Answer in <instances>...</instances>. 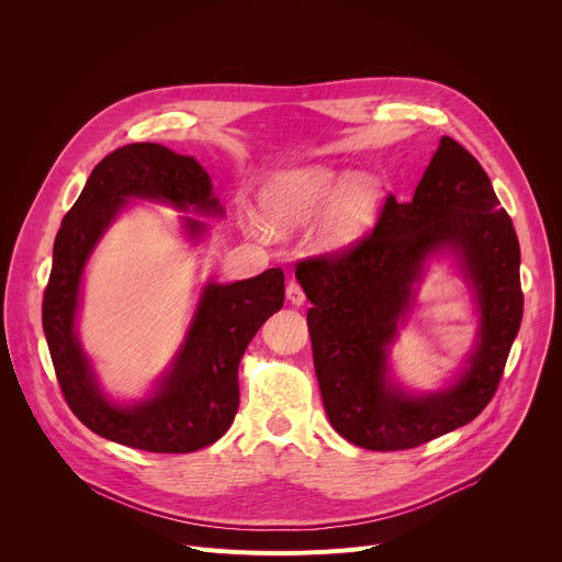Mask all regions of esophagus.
Instances as JSON below:
<instances>
[{
	"label": "esophagus",
	"mask_w": 562,
	"mask_h": 562,
	"mask_svg": "<svg viewBox=\"0 0 562 562\" xmlns=\"http://www.w3.org/2000/svg\"><path fill=\"white\" fill-rule=\"evenodd\" d=\"M286 301H289L291 305H296V307L305 305V291L301 289L299 282L291 280V282L286 284Z\"/></svg>",
	"instance_id": "obj_1"
}]
</instances>
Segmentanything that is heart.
I'll list each match as a JSON object with an SVG mask.
<instances>
[{
  "label": "heart",
  "instance_id": "obj_1",
  "mask_svg": "<svg viewBox=\"0 0 562 562\" xmlns=\"http://www.w3.org/2000/svg\"><path fill=\"white\" fill-rule=\"evenodd\" d=\"M380 198L375 177L312 164L284 172L266 187L261 210L269 227L293 229L307 225L328 205L316 229V246L335 252L360 241L371 229Z\"/></svg>",
  "mask_w": 562,
  "mask_h": 562
}]
</instances>
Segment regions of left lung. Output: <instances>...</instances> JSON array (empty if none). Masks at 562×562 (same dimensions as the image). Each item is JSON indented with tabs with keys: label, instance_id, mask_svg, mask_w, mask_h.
I'll return each mask as SVG.
<instances>
[{
	"label": "left lung",
	"instance_id": "obj_1",
	"mask_svg": "<svg viewBox=\"0 0 562 562\" xmlns=\"http://www.w3.org/2000/svg\"><path fill=\"white\" fill-rule=\"evenodd\" d=\"M449 254L475 296V348L452 385L407 393L389 350L416 304L427 263ZM314 369L333 428L369 451H403L474 422L492 401L519 333V241L487 172L441 136L409 202L387 198L373 232L296 266Z\"/></svg>",
	"mask_w": 562,
	"mask_h": 562
}]
</instances>
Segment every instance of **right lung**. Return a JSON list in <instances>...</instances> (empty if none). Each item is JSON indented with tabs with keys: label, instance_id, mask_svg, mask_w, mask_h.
I'll return each mask as SVG.
<instances>
[{
	"label": "right lung",
	"instance_id": "add662e5",
	"mask_svg": "<svg viewBox=\"0 0 562 562\" xmlns=\"http://www.w3.org/2000/svg\"><path fill=\"white\" fill-rule=\"evenodd\" d=\"M130 200H150L177 212L223 216L212 177L193 157L159 143H132L104 157L86 180L54 239L43 296V330L66 403L77 419L115 445L150 453H191L221 439L239 409V362L263 321L284 305V273L269 269L239 282H206L184 341L153 392L113 401L86 356L77 316L86 263ZM189 241L206 223L180 216Z\"/></svg>",
	"mask_w": 562,
	"mask_h": 562
}]
</instances>
